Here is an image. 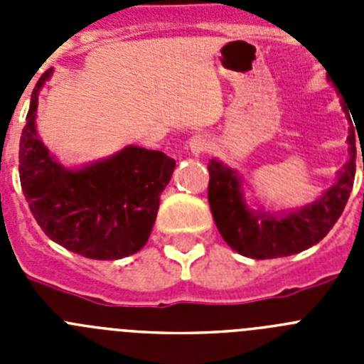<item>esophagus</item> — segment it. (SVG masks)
<instances>
[{"instance_id":"obj_1","label":"esophagus","mask_w":364,"mask_h":364,"mask_svg":"<svg viewBox=\"0 0 364 364\" xmlns=\"http://www.w3.org/2000/svg\"><path fill=\"white\" fill-rule=\"evenodd\" d=\"M208 147H210V144H208V140H205L204 136H193L191 140H189V149H191L193 154L205 153Z\"/></svg>"}]
</instances>
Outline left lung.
I'll return each mask as SVG.
<instances>
[{"label":"left lung","instance_id":"8db88e82","mask_svg":"<svg viewBox=\"0 0 364 364\" xmlns=\"http://www.w3.org/2000/svg\"><path fill=\"white\" fill-rule=\"evenodd\" d=\"M343 109L345 112L350 109H346V100L343 102ZM348 144L350 160L341 169L337 184L304 210L286 215L247 210L237 173L222 166L218 160H211L208 164V200L222 239L235 252L252 259H277L294 255L323 240L341 217L352 193L355 178L353 127H350Z\"/></svg>","mask_w":364,"mask_h":364}]
</instances>
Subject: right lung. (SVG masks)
<instances>
[{
	"instance_id": "add662e5",
	"label": "right lung",
	"mask_w": 364,
	"mask_h": 364,
	"mask_svg": "<svg viewBox=\"0 0 364 364\" xmlns=\"http://www.w3.org/2000/svg\"><path fill=\"white\" fill-rule=\"evenodd\" d=\"M31 98L19 140V180L45 235L87 259L117 260L142 250L149 239L175 160L162 151L129 146L102 162L70 171L50 156L36 133L38 91Z\"/></svg>"
}]
</instances>
